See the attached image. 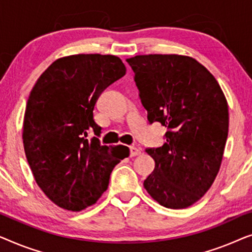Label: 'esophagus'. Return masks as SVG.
Listing matches in <instances>:
<instances>
[{
    "instance_id": "34e87169",
    "label": "esophagus",
    "mask_w": 252,
    "mask_h": 252,
    "mask_svg": "<svg viewBox=\"0 0 252 252\" xmlns=\"http://www.w3.org/2000/svg\"><path fill=\"white\" fill-rule=\"evenodd\" d=\"M129 154H130V156H132V157L137 156V155L141 154V150L139 149V148L132 146V147H129Z\"/></svg>"
}]
</instances>
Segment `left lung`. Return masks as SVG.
<instances>
[{"mask_svg":"<svg viewBox=\"0 0 252 252\" xmlns=\"http://www.w3.org/2000/svg\"><path fill=\"white\" fill-rule=\"evenodd\" d=\"M150 124L167 128L159 148H148L155 170L143 182L155 201L185 209L211 187L228 135V105L218 81L192 57L139 55L127 58Z\"/></svg>","mask_w":252,"mask_h":252,"instance_id":"left-lung-1","label":"left lung"}]
</instances>
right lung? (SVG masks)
I'll list each match as a JSON object with an SVG mask.
<instances>
[{"label": "right lung", "mask_w": 252, "mask_h": 252, "mask_svg": "<svg viewBox=\"0 0 252 252\" xmlns=\"http://www.w3.org/2000/svg\"><path fill=\"white\" fill-rule=\"evenodd\" d=\"M126 67L113 55L79 54L58 58L37 79L23 125L25 155L36 184L62 209L81 211L95 204L110 174L129 156L125 146L99 143L94 106ZM94 131L95 136L88 139Z\"/></svg>", "instance_id": "obj_1"}]
</instances>
